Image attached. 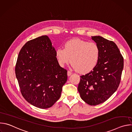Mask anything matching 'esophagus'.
Returning a JSON list of instances; mask_svg holds the SVG:
<instances>
[{
	"mask_svg": "<svg viewBox=\"0 0 132 132\" xmlns=\"http://www.w3.org/2000/svg\"><path fill=\"white\" fill-rule=\"evenodd\" d=\"M71 73H72V72H71L70 71H69V70H68V71H67V75H68V76H70V75H71Z\"/></svg>",
	"mask_w": 132,
	"mask_h": 132,
	"instance_id": "esophagus-1",
	"label": "esophagus"
}]
</instances>
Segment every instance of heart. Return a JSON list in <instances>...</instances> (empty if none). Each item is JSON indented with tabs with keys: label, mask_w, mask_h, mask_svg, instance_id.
<instances>
[{
	"label": "heart",
	"mask_w": 132,
	"mask_h": 132,
	"mask_svg": "<svg viewBox=\"0 0 132 132\" xmlns=\"http://www.w3.org/2000/svg\"><path fill=\"white\" fill-rule=\"evenodd\" d=\"M100 54V48L96 43L79 39L67 41L64 49L59 48L55 52L56 58L61 66L70 62L75 69L81 73H87L96 67Z\"/></svg>",
	"instance_id": "obj_1"
}]
</instances>
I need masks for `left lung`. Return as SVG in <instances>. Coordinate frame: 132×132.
Wrapping results in <instances>:
<instances>
[{
	"mask_svg": "<svg viewBox=\"0 0 132 132\" xmlns=\"http://www.w3.org/2000/svg\"><path fill=\"white\" fill-rule=\"evenodd\" d=\"M91 37L99 46L100 57L92 70L80 76L78 90L85 102L96 105L108 100L118 88L124 59L114 42L100 36Z\"/></svg>",
	"mask_w": 132,
	"mask_h": 132,
	"instance_id": "obj_1",
	"label": "left lung"
}]
</instances>
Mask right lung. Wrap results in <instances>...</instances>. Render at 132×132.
Returning <instances> with one entry per match:
<instances>
[{
	"label": "right lung",
	"instance_id": "1",
	"mask_svg": "<svg viewBox=\"0 0 132 132\" xmlns=\"http://www.w3.org/2000/svg\"><path fill=\"white\" fill-rule=\"evenodd\" d=\"M56 51L47 35L27 42L18 55L15 73L21 93L30 104L41 109L51 107L60 98L67 80Z\"/></svg>",
	"mask_w": 132,
	"mask_h": 132
}]
</instances>
